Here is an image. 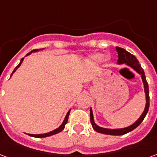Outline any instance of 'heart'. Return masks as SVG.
Returning <instances> with one entry per match:
<instances>
[{
    "mask_svg": "<svg viewBox=\"0 0 157 157\" xmlns=\"http://www.w3.org/2000/svg\"><path fill=\"white\" fill-rule=\"evenodd\" d=\"M104 55L103 54H101V53H97V54H94V55H92L90 59H91V60L93 62H95V63H100V62H102L103 59H104Z\"/></svg>",
    "mask_w": 157,
    "mask_h": 157,
    "instance_id": "b5f03b06",
    "label": "heart"
}]
</instances>
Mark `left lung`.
Here are the masks:
<instances>
[{
    "label": "left lung",
    "instance_id": "1",
    "mask_svg": "<svg viewBox=\"0 0 157 157\" xmlns=\"http://www.w3.org/2000/svg\"><path fill=\"white\" fill-rule=\"evenodd\" d=\"M116 50L118 52V64H127L129 65L130 67L134 69L135 71L138 72L139 74L141 75L142 81L144 83V87H145V92L146 95V105H145V109L144 110V112L141 114V116L140 117L137 121L135 122V124H133L130 126H128L127 128H118V129H110V128H101L98 125L96 124L93 120V114H92V109L90 110V118H91V123H92V128L95 129L96 131L98 133H102V134H105V135H124L126 133L132 131L133 129H135L136 127H138L139 125L141 124V122L144 120L145 115L147 114L149 110V106H150V97H149V87L148 83L146 82V78H145V72L144 70L142 69L141 65H140L138 59H136L135 55H133L130 53H128V51H126L125 49L119 47H116Z\"/></svg>",
    "mask_w": 157,
    "mask_h": 157
}]
</instances>
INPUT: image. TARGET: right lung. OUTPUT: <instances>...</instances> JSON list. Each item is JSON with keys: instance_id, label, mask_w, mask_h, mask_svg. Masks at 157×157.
<instances>
[{"instance_id": "1", "label": "right lung", "mask_w": 157, "mask_h": 157, "mask_svg": "<svg viewBox=\"0 0 157 157\" xmlns=\"http://www.w3.org/2000/svg\"><path fill=\"white\" fill-rule=\"evenodd\" d=\"M35 51H38V49H33V50H32L31 52H29V54H27V55H30L31 53H33V52H35ZM22 60H23V58L21 59V61H20V63H19V65L16 67L15 69H14V71H13V72L16 71V70L18 68L19 66L21 65V64H22ZM12 72V73H13ZM69 114H70V111H69L68 113H67V114H66V116H65V120H64V122L62 123V124L58 128H56V129H55V130H53V131L51 132H48V133H46V134H42V135H31V136H33V137H37V138H43V137H47V136H50V135H55V134H58V133H59L60 131H62L64 128H65V124H66V123H67V121H68V118H69Z\"/></svg>"}]
</instances>
